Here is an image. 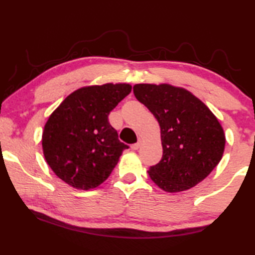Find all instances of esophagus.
Instances as JSON below:
<instances>
[{"label":"esophagus","instance_id":"obj_1","mask_svg":"<svg viewBox=\"0 0 255 255\" xmlns=\"http://www.w3.org/2000/svg\"><path fill=\"white\" fill-rule=\"evenodd\" d=\"M140 145H141L140 141H138V143H136V144H132V145H131V149H132V150H137L138 148L140 147Z\"/></svg>","mask_w":255,"mask_h":255}]
</instances>
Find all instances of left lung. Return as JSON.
I'll return each mask as SVG.
<instances>
[{
  "instance_id": "8db88e82",
  "label": "left lung",
  "mask_w": 255,
  "mask_h": 255,
  "mask_svg": "<svg viewBox=\"0 0 255 255\" xmlns=\"http://www.w3.org/2000/svg\"><path fill=\"white\" fill-rule=\"evenodd\" d=\"M133 94L161 128L162 159L149 178L166 192L195 187L223 157L226 138L222 125L200 99L171 84H135Z\"/></svg>"
}]
</instances>
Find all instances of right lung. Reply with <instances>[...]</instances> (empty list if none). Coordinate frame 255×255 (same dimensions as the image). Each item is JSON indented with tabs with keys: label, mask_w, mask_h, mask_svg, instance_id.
<instances>
[{
	"label": "right lung",
	"mask_w": 255,
	"mask_h": 255,
	"mask_svg": "<svg viewBox=\"0 0 255 255\" xmlns=\"http://www.w3.org/2000/svg\"><path fill=\"white\" fill-rule=\"evenodd\" d=\"M131 91L127 83L90 85L65 98L42 131V152L54 173L71 187L94 189L109 178L124 149L108 116Z\"/></svg>",
	"instance_id": "1"
}]
</instances>
